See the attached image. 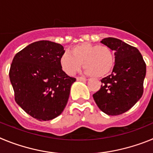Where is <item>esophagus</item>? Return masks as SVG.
<instances>
[{"instance_id":"esophagus-1","label":"esophagus","mask_w":153,"mask_h":153,"mask_svg":"<svg viewBox=\"0 0 153 153\" xmlns=\"http://www.w3.org/2000/svg\"><path fill=\"white\" fill-rule=\"evenodd\" d=\"M76 80L77 81H86L87 80V79H86V78H83V77H76Z\"/></svg>"}]
</instances>
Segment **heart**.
Returning <instances> with one entry per match:
<instances>
[{
    "label": "heart",
    "mask_w": 153,
    "mask_h": 153,
    "mask_svg": "<svg viewBox=\"0 0 153 153\" xmlns=\"http://www.w3.org/2000/svg\"><path fill=\"white\" fill-rule=\"evenodd\" d=\"M70 53H63L60 60L62 70L69 76L77 73L82 63L85 73L97 78L109 74L114 66L113 52L106 46L82 43L73 47Z\"/></svg>",
    "instance_id": "heart-1"
}]
</instances>
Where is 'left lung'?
Wrapping results in <instances>:
<instances>
[{
  "instance_id": "1",
  "label": "left lung",
  "mask_w": 153,
  "mask_h": 153,
  "mask_svg": "<svg viewBox=\"0 0 153 153\" xmlns=\"http://www.w3.org/2000/svg\"><path fill=\"white\" fill-rule=\"evenodd\" d=\"M100 42L115 52L114 67L110 75L101 79L100 90L93 97L101 111L117 116L128 111L143 96L146 66L136 47L113 37Z\"/></svg>"
}]
</instances>
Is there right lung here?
Here are the masks:
<instances>
[{"instance_id": "1", "label": "right lung", "mask_w": 153, "mask_h": 153, "mask_svg": "<svg viewBox=\"0 0 153 153\" xmlns=\"http://www.w3.org/2000/svg\"><path fill=\"white\" fill-rule=\"evenodd\" d=\"M64 52L61 44L40 40L17 53L10 65L9 76L16 102L40 121L61 114L76 81L60 67Z\"/></svg>"}]
</instances>
